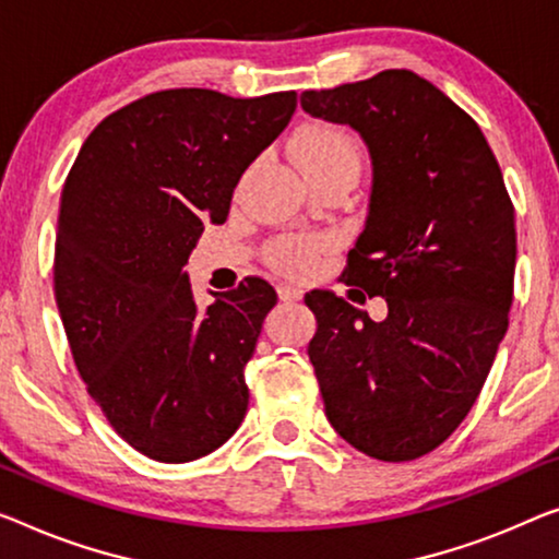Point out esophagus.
<instances>
[{
	"instance_id": "34e87169",
	"label": "esophagus",
	"mask_w": 559,
	"mask_h": 559,
	"mask_svg": "<svg viewBox=\"0 0 559 559\" xmlns=\"http://www.w3.org/2000/svg\"><path fill=\"white\" fill-rule=\"evenodd\" d=\"M278 298L286 304H296L304 298V290L296 288L294 283H278Z\"/></svg>"
}]
</instances>
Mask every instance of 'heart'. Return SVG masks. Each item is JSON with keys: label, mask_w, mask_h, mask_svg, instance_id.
<instances>
[{"label": "heart", "mask_w": 559, "mask_h": 559, "mask_svg": "<svg viewBox=\"0 0 559 559\" xmlns=\"http://www.w3.org/2000/svg\"><path fill=\"white\" fill-rule=\"evenodd\" d=\"M294 153L308 178L338 168L359 170L361 163L356 140L331 122L306 124L296 135ZM323 251H326V238L321 236H283L265 246V261L288 276H304L313 269Z\"/></svg>", "instance_id": "b5f03b06"}]
</instances>
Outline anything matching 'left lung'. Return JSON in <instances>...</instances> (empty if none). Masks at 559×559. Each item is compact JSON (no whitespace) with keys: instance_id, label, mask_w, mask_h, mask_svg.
Listing matches in <instances>:
<instances>
[{"instance_id":"obj_1","label":"left lung","mask_w":559,"mask_h":559,"mask_svg":"<svg viewBox=\"0 0 559 559\" xmlns=\"http://www.w3.org/2000/svg\"><path fill=\"white\" fill-rule=\"evenodd\" d=\"M301 107L369 145V215L341 278L389 306L371 321L333 290L306 294L323 409L359 452L412 462L464 421L510 326L512 198L479 124L412 70L306 90Z\"/></svg>"}]
</instances>
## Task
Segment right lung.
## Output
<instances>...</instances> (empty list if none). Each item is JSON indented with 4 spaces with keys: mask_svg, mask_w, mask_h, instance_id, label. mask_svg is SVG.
<instances>
[{
    "mask_svg": "<svg viewBox=\"0 0 559 559\" xmlns=\"http://www.w3.org/2000/svg\"><path fill=\"white\" fill-rule=\"evenodd\" d=\"M294 110V90H160L107 115L67 175L55 301L87 394L150 460H200L243 421V369L276 290L248 276L198 311L182 265Z\"/></svg>",
    "mask_w": 559,
    "mask_h": 559,
    "instance_id": "right-lung-1",
    "label": "right lung"
}]
</instances>
